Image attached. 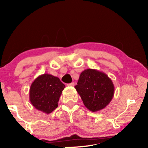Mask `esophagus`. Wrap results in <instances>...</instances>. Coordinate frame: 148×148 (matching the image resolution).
<instances>
[{
	"label": "esophagus",
	"instance_id": "esophagus-1",
	"mask_svg": "<svg viewBox=\"0 0 148 148\" xmlns=\"http://www.w3.org/2000/svg\"><path fill=\"white\" fill-rule=\"evenodd\" d=\"M67 86H71V87H73V86H75V83H74V82H72V83H71V84H67Z\"/></svg>",
	"mask_w": 148,
	"mask_h": 148
}]
</instances>
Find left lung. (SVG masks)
<instances>
[{"label":"left lung","mask_w":148,"mask_h":148,"mask_svg":"<svg viewBox=\"0 0 148 148\" xmlns=\"http://www.w3.org/2000/svg\"><path fill=\"white\" fill-rule=\"evenodd\" d=\"M75 88L85 106L92 112L106 108L114 94V86L111 79L104 72L92 69L82 72Z\"/></svg>","instance_id":"1"}]
</instances>
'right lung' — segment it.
Listing matches in <instances>:
<instances>
[{"mask_svg": "<svg viewBox=\"0 0 148 148\" xmlns=\"http://www.w3.org/2000/svg\"><path fill=\"white\" fill-rule=\"evenodd\" d=\"M65 86L59 78L50 74L38 76L29 89V101L34 108L50 114L58 107V102Z\"/></svg>", "mask_w": 148, "mask_h": 148, "instance_id": "right-lung-1", "label": "right lung"}]
</instances>
